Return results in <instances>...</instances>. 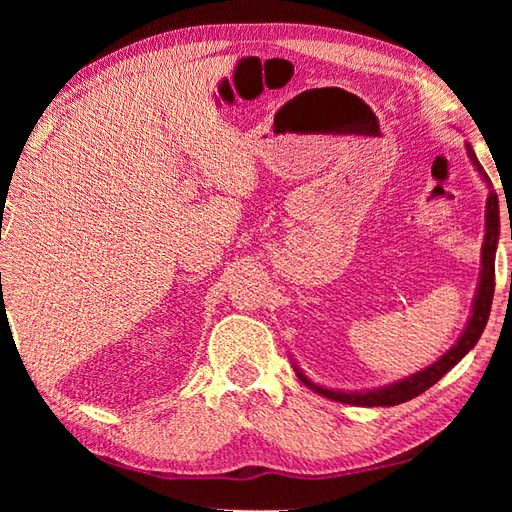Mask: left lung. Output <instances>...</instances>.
<instances>
[{
  "label": "left lung",
  "mask_w": 512,
  "mask_h": 512,
  "mask_svg": "<svg viewBox=\"0 0 512 512\" xmlns=\"http://www.w3.org/2000/svg\"><path fill=\"white\" fill-rule=\"evenodd\" d=\"M466 156H469L471 165L475 167L477 176L482 178L488 189V198H486V215H484V242H482V259H480V277H477V288H475V297L471 303V314L469 321H466L462 334L458 336L447 352H444L436 363H431L429 367L420 369L416 374H409L400 380H394L389 385H380L374 389H361V391H350V389H332L314 383L303 369L297 365L295 358L290 356L292 367L299 376V380L306 387H310L317 394L336 400V402H345V405H356V407H394L400 405V402H407L411 398L420 396L422 391H427L431 385H436L438 380L458 365L462 358L469 354L475 343L480 341V336L488 323V314H491V303H493V292H495V253H497V242H499V200L497 193L493 189L491 180H488L486 171L482 169L480 160H477L475 151L469 143H464Z\"/></svg>",
  "instance_id": "1"
}]
</instances>
